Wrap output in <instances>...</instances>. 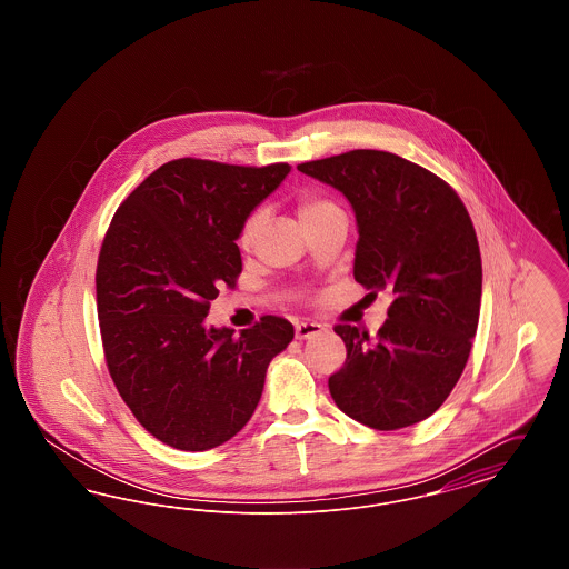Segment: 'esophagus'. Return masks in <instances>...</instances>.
Returning a JSON list of instances; mask_svg holds the SVG:
<instances>
[{
  "label": "esophagus",
  "mask_w": 569,
  "mask_h": 569,
  "mask_svg": "<svg viewBox=\"0 0 569 569\" xmlns=\"http://www.w3.org/2000/svg\"><path fill=\"white\" fill-rule=\"evenodd\" d=\"M322 330H325V326L320 325V322L302 320V322H298L295 332H297V339H309V337H313V335H318Z\"/></svg>",
  "instance_id": "1"
}]
</instances>
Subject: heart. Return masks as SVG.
<instances>
[{"mask_svg": "<svg viewBox=\"0 0 569 569\" xmlns=\"http://www.w3.org/2000/svg\"><path fill=\"white\" fill-rule=\"evenodd\" d=\"M335 209H337L335 202H330L328 198L320 196V193H311V191H309V193H302L297 202L298 219L302 221V226L313 223L316 219L325 217L326 213H330V211H335ZM260 226H262V211H256V213H251V216L244 219L241 234H239V244H241L243 249L251 247V243L256 241V234H258Z\"/></svg>", "mask_w": 569, "mask_h": 569, "instance_id": "b5f03b06", "label": "heart"}]
</instances>
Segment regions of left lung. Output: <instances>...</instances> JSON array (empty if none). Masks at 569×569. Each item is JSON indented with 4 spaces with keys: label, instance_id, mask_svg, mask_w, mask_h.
Segmentation results:
<instances>
[{
    "label": "left lung",
    "instance_id": "8db88e82",
    "mask_svg": "<svg viewBox=\"0 0 569 569\" xmlns=\"http://www.w3.org/2000/svg\"><path fill=\"white\" fill-rule=\"evenodd\" d=\"M297 168L350 200L353 279L392 295L376 339L335 326L348 358L328 378L330 397L378 431L416 425L448 399L476 337L482 258L471 217L443 179L388 151L356 149Z\"/></svg>",
    "mask_w": 569,
    "mask_h": 569
}]
</instances>
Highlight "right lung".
I'll return each mask as SVG.
<instances>
[{
  "instance_id": "right-lung-1",
  "label": "right lung",
  "mask_w": 569,
  "mask_h": 569,
  "mask_svg": "<svg viewBox=\"0 0 569 569\" xmlns=\"http://www.w3.org/2000/svg\"><path fill=\"white\" fill-rule=\"evenodd\" d=\"M288 172V163L172 160L110 221L96 271L107 367L136 420L166 446L202 452L239 433L269 362L295 339L279 316L239 337L204 326L219 288H234L243 271L244 219Z\"/></svg>"
}]
</instances>
